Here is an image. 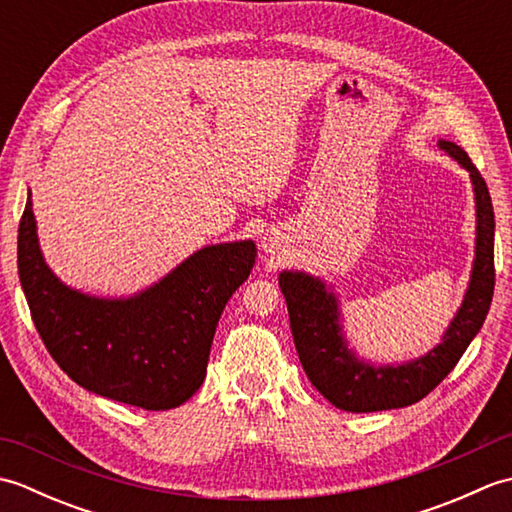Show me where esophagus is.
Returning <instances> with one entry per match:
<instances>
[{
  "label": "esophagus",
  "mask_w": 512,
  "mask_h": 512,
  "mask_svg": "<svg viewBox=\"0 0 512 512\" xmlns=\"http://www.w3.org/2000/svg\"><path fill=\"white\" fill-rule=\"evenodd\" d=\"M279 248H281V244H279V239H277L273 233H268V235L262 239V250H264V253H268V255H279Z\"/></svg>",
  "instance_id": "1"
}]
</instances>
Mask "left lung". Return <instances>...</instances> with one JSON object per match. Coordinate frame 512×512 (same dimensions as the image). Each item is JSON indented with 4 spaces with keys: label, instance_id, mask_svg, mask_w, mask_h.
Instances as JSON below:
<instances>
[{
    "label": "left lung",
    "instance_id": "8db88e82",
    "mask_svg": "<svg viewBox=\"0 0 512 512\" xmlns=\"http://www.w3.org/2000/svg\"><path fill=\"white\" fill-rule=\"evenodd\" d=\"M438 147L469 171L475 195V257L471 279L442 341L413 361L376 365L358 356L343 332L341 301L332 284L303 270H281L290 330L303 372L336 409L352 413L409 407L436 389L482 330L495 288V215L491 193L466 151L451 140Z\"/></svg>",
    "mask_w": 512,
    "mask_h": 512
}]
</instances>
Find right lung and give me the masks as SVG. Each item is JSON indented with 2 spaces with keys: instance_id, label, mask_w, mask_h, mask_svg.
<instances>
[{
  "instance_id": "right-lung-1",
  "label": "right lung",
  "mask_w": 512,
  "mask_h": 512,
  "mask_svg": "<svg viewBox=\"0 0 512 512\" xmlns=\"http://www.w3.org/2000/svg\"><path fill=\"white\" fill-rule=\"evenodd\" d=\"M253 239L211 244L129 297H96L43 259L28 191L17 268L35 328L76 385L149 411L180 407L200 389L226 301L255 266Z\"/></svg>"
}]
</instances>
